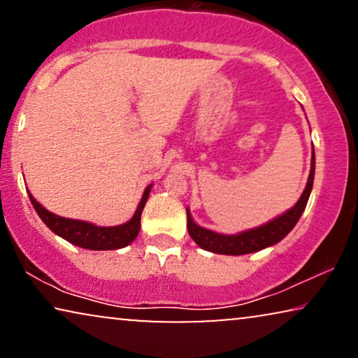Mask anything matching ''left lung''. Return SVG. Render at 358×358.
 Listing matches in <instances>:
<instances>
[{"label":"left lung","mask_w":358,"mask_h":358,"mask_svg":"<svg viewBox=\"0 0 358 358\" xmlns=\"http://www.w3.org/2000/svg\"><path fill=\"white\" fill-rule=\"evenodd\" d=\"M313 179H315V150H313L311 158V171L308 178L306 187L303 190L300 200L293 208L288 210L280 217L272 220L264 224V227L249 229V231L234 234V236H227V234H218L210 231L207 228L199 227L190 217L187 210V229L190 238L199 244L205 251H212L218 254H229V256H241V254H249L261 251V249L277 244L280 239L287 236L300 220L303 210H305L308 199H310L313 189Z\"/></svg>","instance_id":"8db88e82"}]
</instances>
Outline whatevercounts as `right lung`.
Listing matches in <instances>:
<instances>
[{
	"instance_id": "1",
	"label": "right lung",
	"mask_w": 358,
	"mask_h": 358,
	"mask_svg": "<svg viewBox=\"0 0 358 358\" xmlns=\"http://www.w3.org/2000/svg\"><path fill=\"white\" fill-rule=\"evenodd\" d=\"M151 185L145 189L143 197L140 200L138 208L134 215V218L125 224L120 227H96V224L81 222V220H70L58 217L48 212L47 208H43L36 199L29 194V199L36 208L38 217L42 218V222L52 229L53 233L58 236L65 238L68 243L75 244V246L92 249V251H109V249H120L129 246L134 239L138 236L140 233V218L141 212H143L146 200H148Z\"/></svg>"
}]
</instances>
